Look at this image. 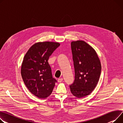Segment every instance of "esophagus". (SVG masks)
Masks as SVG:
<instances>
[{
	"instance_id": "obj_1",
	"label": "esophagus",
	"mask_w": 123,
	"mask_h": 123,
	"mask_svg": "<svg viewBox=\"0 0 123 123\" xmlns=\"http://www.w3.org/2000/svg\"><path fill=\"white\" fill-rule=\"evenodd\" d=\"M63 79L62 78L58 79V83H61V82H62V81H63Z\"/></svg>"
}]
</instances>
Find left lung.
Segmentation results:
<instances>
[{
  "mask_svg": "<svg viewBox=\"0 0 123 123\" xmlns=\"http://www.w3.org/2000/svg\"><path fill=\"white\" fill-rule=\"evenodd\" d=\"M75 77L70 86L74 96L81 98L91 94L100 78L101 65L95 50L83 40L71 42Z\"/></svg>",
  "mask_w": 123,
  "mask_h": 123,
  "instance_id": "8db88e82",
  "label": "left lung"
}]
</instances>
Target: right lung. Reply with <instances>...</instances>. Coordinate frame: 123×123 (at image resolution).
<instances>
[{
	"label": "right lung",
	"instance_id": "1",
	"mask_svg": "<svg viewBox=\"0 0 123 123\" xmlns=\"http://www.w3.org/2000/svg\"><path fill=\"white\" fill-rule=\"evenodd\" d=\"M58 43L38 42L32 45L24 56L21 66V76L29 91L39 98L49 96L57 80L52 78L48 60Z\"/></svg>",
	"mask_w": 123,
	"mask_h": 123
}]
</instances>
